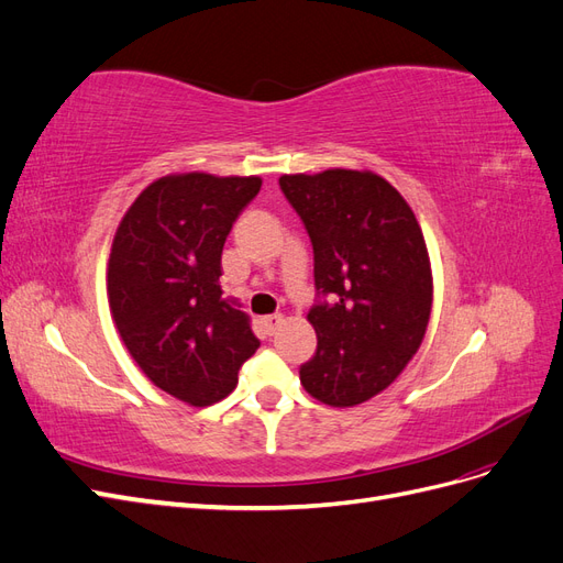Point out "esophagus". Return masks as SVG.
<instances>
[{
  "instance_id": "esophagus-1",
  "label": "esophagus",
  "mask_w": 563,
  "mask_h": 563,
  "mask_svg": "<svg viewBox=\"0 0 563 563\" xmlns=\"http://www.w3.org/2000/svg\"><path fill=\"white\" fill-rule=\"evenodd\" d=\"M263 323H265V329L269 331V333H275L282 323H284V317L282 314H269V317H265L263 319Z\"/></svg>"
}]
</instances>
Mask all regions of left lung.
Masks as SVG:
<instances>
[{"label": "left lung", "instance_id": "left-lung-1", "mask_svg": "<svg viewBox=\"0 0 563 563\" xmlns=\"http://www.w3.org/2000/svg\"><path fill=\"white\" fill-rule=\"evenodd\" d=\"M314 251L323 296L308 314L317 352L300 366L314 399L347 408L376 397L418 352L432 312L422 230L385 178L352 168L279 178Z\"/></svg>", "mask_w": 563, "mask_h": 563}]
</instances>
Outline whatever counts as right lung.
I'll list each match as a JSON object with an SVG mask.
<instances>
[{"instance_id": "add662e5", "label": "right lung", "mask_w": 563, "mask_h": 563, "mask_svg": "<svg viewBox=\"0 0 563 563\" xmlns=\"http://www.w3.org/2000/svg\"><path fill=\"white\" fill-rule=\"evenodd\" d=\"M261 185L258 176H164L135 197L114 232V327L145 376L190 406L225 399L261 345L249 314L220 288L225 240Z\"/></svg>"}]
</instances>
